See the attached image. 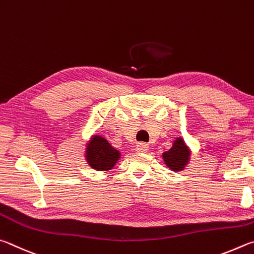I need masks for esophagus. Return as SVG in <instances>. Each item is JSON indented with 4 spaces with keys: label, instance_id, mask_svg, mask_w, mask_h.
Segmentation results:
<instances>
[{
    "label": "esophagus",
    "instance_id": "esophagus-1",
    "mask_svg": "<svg viewBox=\"0 0 254 254\" xmlns=\"http://www.w3.org/2000/svg\"><path fill=\"white\" fill-rule=\"evenodd\" d=\"M136 152L137 153H147L148 152V146L144 143H139L136 146Z\"/></svg>",
    "mask_w": 254,
    "mask_h": 254
}]
</instances>
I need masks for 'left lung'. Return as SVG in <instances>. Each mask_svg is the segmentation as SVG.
Here are the masks:
<instances>
[{"label": "left lung", "mask_w": 254, "mask_h": 254, "mask_svg": "<svg viewBox=\"0 0 254 254\" xmlns=\"http://www.w3.org/2000/svg\"><path fill=\"white\" fill-rule=\"evenodd\" d=\"M190 156H192V150L181 136L176 137L173 141L172 147L162 154L165 165L174 172L184 171L190 162Z\"/></svg>", "instance_id": "left-lung-1"}]
</instances>
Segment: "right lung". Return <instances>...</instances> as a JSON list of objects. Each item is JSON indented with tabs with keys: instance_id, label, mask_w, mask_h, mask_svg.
Wrapping results in <instances>:
<instances>
[{
	"instance_id": "1",
	"label": "right lung",
	"mask_w": 254,
	"mask_h": 254,
	"mask_svg": "<svg viewBox=\"0 0 254 254\" xmlns=\"http://www.w3.org/2000/svg\"><path fill=\"white\" fill-rule=\"evenodd\" d=\"M83 157L92 170L107 172L113 170L122 153L109 144L105 137L93 134L84 145Z\"/></svg>"
}]
</instances>
